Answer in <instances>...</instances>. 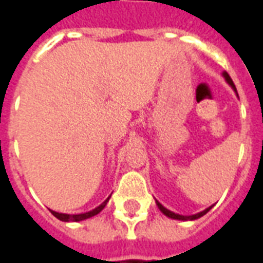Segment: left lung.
<instances>
[{
  "mask_svg": "<svg viewBox=\"0 0 263 263\" xmlns=\"http://www.w3.org/2000/svg\"><path fill=\"white\" fill-rule=\"evenodd\" d=\"M223 77H225V79H227V82L231 85L233 89L236 90V86L235 83H233V81H232V78L229 77V74L228 72H223ZM156 204H158V207H159V210L163 213L164 215H167L168 218H173V219H181V221H192V219H197L200 218V217H203V215L205 214V213H209V210L213 207H209V209H205L204 211H201V213H199V214H195V215H189V217H186V215H180V214H176V213H173V211H170V210H167L166 207H163V205L160 204L159 201H156Z\"/></svg>",
  "mask_w": 263,
  "mask_h": 263,
  "instance_id": "left-lung-1",
  "label": "left lung"
}]
</instances>
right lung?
Here are the masks:
<instances>
[{
    "instance_id": "add662e5",
    "label": "right lung",
    "mask_w": 263,
    "mask_h": 263,
    "mask_svg": "<svg viewBox=\"0 0 263 263\" xmlns=\"http://www.w3.org/2000/svg\"><path fill=\"white\" fill-rule=\"evenodd\" d=\"M109 199V197H108ZM108 199L104 201L103 204H100L99 207H96L95 210H91V211H89V213H83V214H62V213H56V211H53V210H50V213L56 217L58 219H60V221H64V222H78V221H83V219H87V218H91V217H95V215H97L101 211V210L107 205V203H108Z\"/></svg>"
}]
</instances>
